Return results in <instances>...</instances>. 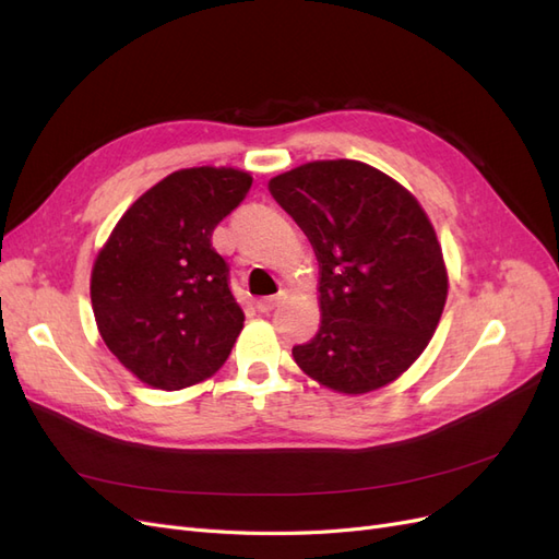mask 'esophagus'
I'll return each instance as SVG.
<instances>
[{
  "instance_id": "esophagus-1",
  "label": "esophagus",
  "mask_w": 559,
  "mask_h": 559,
  "mask_svg": "<svg viewBox=\"0 0 559 559\" xmlns=\"http://www.w3.org/2000/svg\"><path fill=\"white\" fill-rule=\"evenodd\" d=\"M284 298H286L284 292H280L277 296H265L257 302V308H259V312H273L280 306V302H284Z\"/></svg>"
}]
</instances>
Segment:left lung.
<instances>
[{
  "label": "left lung",
  "mask_w": 559,
  "mask_h": 559,
  "mask_svg": "<svg viewBox=\"0 0 559 559\" xmlns=\"http://www.w3.org/2000/svg\"><path fill=\"white\" fill-rule=\"evenodd\" d=\"M319 261L321 326L292 349L310 378L341 394L396 380L429 345L448 273L419 202L376 167L317 160L267 183Z\"/></svg>",
  "instance_id": "obj_1"
}]
</instances>
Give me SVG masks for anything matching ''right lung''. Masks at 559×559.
<instances>
[{
    "label": "right lung",
    "mask_w": 559,
    "mask_h": 559,
    "mask_svg": "<svg viewBox=\"0 0 559 559\" xmlns=\"http://www.w3.org/2000/svg\"><path fill=\"white\" fill-rule=\"evenodd\" d=\"M249 186L233 167L173 173L134 202L97 253L91 300L99 335L142 382L173 392L228 359L245 312L212 233Z\"/></svg>",
    "instance_id": "obj_1"
}]
</instances>
